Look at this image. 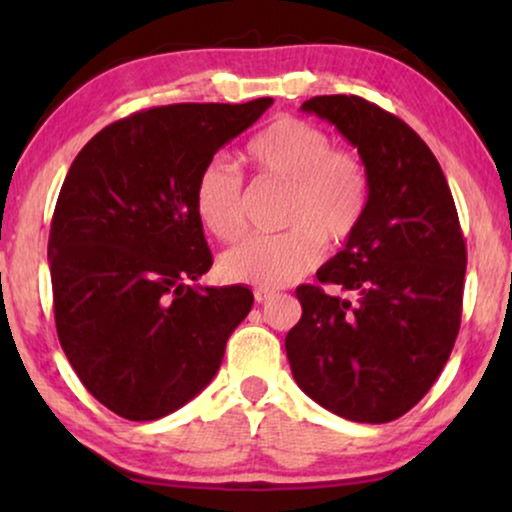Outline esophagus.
Wrapping results in <instances>:
<instances>
[{"label": "esophagus", "mask_w": 512, "mask_h": 512, "mask_svg": "<svg viewBox=\"0 0 512 512\" xmlns=\"http://www.w3.org/2000/svg\"><path fill=\"white\" fill-rule=\"evenodd\" d=\"M254 298H256V303H270V300H275L277 298V293L275 291H268V289H256L254 291Z\"/></svg>", "instance_id": "esophagus-1"}]
</instances>
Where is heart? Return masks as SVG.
<instances>
[{
    "mask_svg": "<svg viewBox=\"0 0 512 512\" xmlns=\"http://www.w3.org/2000/svg\"><path fill=\"white\" fill-rule=\"evenodd\" d=\"M244 160L258 179L289 186L279 235L251 237L219 261L230 282L282 289L317 265L321 242L340 247L361 226L370 198L368 167L354 151L333 149L317 125L293 116L275 118L249 139ZM195 214L216 240H240L244 221L242 174L223 158L202 165L193 188Z\"/></svg>",
    "mask_w": 512,
    "mask_h": 512,
    "instance_id": "1",
    "label": "heart"
}]
</instances>
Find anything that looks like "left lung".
<instances>
[{"label": "left lung", "instance_id": "8db88e82", "mask_svg": "<svg viewBox=\"0 0 512 512\" xmlns=\"http://www.w3.org/2000/svg\"><path fill=\"white\" fill-rule=\"evenodd\" d=\"M307 114L333 123L368 167L370 198L345 249L298 286L303 317L286 335L293 380L321 408L387 424L422 401L457 340L466 242L424 139L356 95H319Z\"/></svg>", "mask_w": 512, "mask_h": 512}]
</instances>
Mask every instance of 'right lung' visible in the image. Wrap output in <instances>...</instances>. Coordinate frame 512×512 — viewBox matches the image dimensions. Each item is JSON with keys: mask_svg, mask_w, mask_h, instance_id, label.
I'll return each mask as SVG.
<instances>
[{"mask_svg": "<svg viewBox=\"0 0 512 512\" xmlns=\"http://www.w3.org/2000/svg\"><path fill=\"white\" fill-rule=\"evenodd\" d=\"M272 97L170 104L107 125L79 151L48 237L60 345L90 394L151 422L212 382L247 286H191L212 268L193 188Z\"/></svg>", "mask_w": 512, "mask_h": 512, "instance_id": "right-lung-1", "label": "right lung"}]
</instances>
